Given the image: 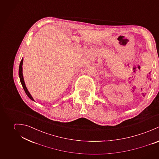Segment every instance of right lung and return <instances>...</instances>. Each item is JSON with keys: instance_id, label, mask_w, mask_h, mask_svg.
Segmentation results:
<instances>
[{"instance_id": "right-lung-1", "label": "right lung", "mask_w": 159, "mask_h": 159, "mask_svg": "<svg viewBox=\"0 0 159 159\" xmlns=\"http://www.w3.org/2000/svg\"><path fill=\"white\" fill-rule=\"evenodd\" d=\"M22 63H23V58L20 61V65H19V79H20V83L22 85V87L24 88L26 94L28 96V97L32 101H35L34 98H32V96H31V94H30V93L29 92L27 88L25 86V82H24V78H23V75H22Z\"/></svg>"}]
</instances>
